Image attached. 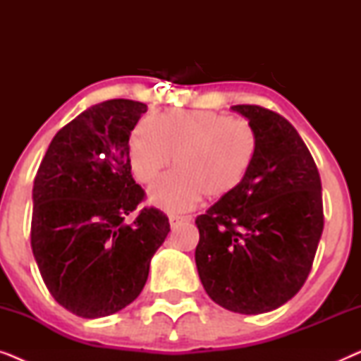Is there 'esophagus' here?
Wrapping results in <instances>:
<instances>
[{"instance_id":"34e87169","label":"esophagus","mask_w":361,"mask_h":361,"mask_svg":"<svg viewBox=\"0 0 361 361\" xmlns=\"http://www.w3.org/2000/svg\"><path fill=\"white\" fill-rule=\"evenodd\" d=\"M187 219L185 216H180V215H169V224H171V226H177L180 224V221H185Z\"/></svg>"}]
</instances>
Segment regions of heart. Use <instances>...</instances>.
Instances as JSON below:
<instances>
[{"mask_svg":"<svg viewBox=\"0 0 361 361\" xmlns=\"http://www.w3.org/2000/svg\"><path fill=\"white\" fill-rule=\"evenodd\" d=\"M256 151L258 135L248 121L204 110L142 118L128 141L133 174L142 184L172 161L176 171L149 190L151 204L167 212L189 210L202 195L209 200L230 195L245 180Z\"/></svg>","mask_w":361,"mask_h":361,"instance_id":"heart-1","label":"heart"}]
</instances>
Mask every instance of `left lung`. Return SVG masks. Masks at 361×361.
I'll return each instance as SVG.
<instances>
[{
    "instance_id": "obj_1",
    "label": "left lung",
    "mask_w": 361,
    "mask_h": 361,
    "mask_svg": "<svg viewBox=\"0 0 361 361\" xmlns=\"http://www.w3.org/2000/svg\"><path fill=\"white\" fill-rule=\"evenodd\" d=\"M258 135L245 180L195 220V264L210 299L256 315L293 299L312 268L324 230L322 184L290 123L268 108L235 105Z\"/></svg>"
}]
</instances>
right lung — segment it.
I'll return each mask as SVG.
<instances>
[{"mask_svg":"<svg viewBox=\"0 0 361 361\" xmlns=\"http://www.w3.org/2000/svg\"><path fill=\"white\" fill-rule=\"evenodd\" d=\"M146 111L125 98L87 108L54 136L34 179L32 255L52 298L78 317H106L131 304L171 231L154 207L126 224L145 200L128 141Z\"/></svg>","mask_w":361,"mask_h":361,"instance_id":"add662e5","label":"right lung"}]
</instances>
